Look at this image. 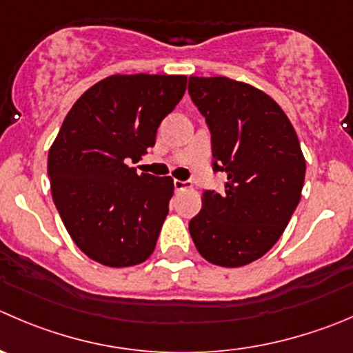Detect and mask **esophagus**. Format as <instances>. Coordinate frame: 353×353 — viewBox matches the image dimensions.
Segmentation results:
<instances>
[{"instance_id": "34e87169", "label": "esophagus", "mask_w": 353, "mask_h": 353, "mask_svg": "<svg viewBox=\"0 0 353 353\" xmlns=\"http://www.w3.org/2000/svg\"><path fill=\"white\" fill-rule=\"evenodd\" d=\"M188 186H190V183H188V181H179V179H174V188H176L177 191L184 190V188H188Z\"/></svg>"}]
</instances>
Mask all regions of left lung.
Masks as SVG:
<instances>
[{"label": "left lung", "instance_id": "1", "mask_svg": "<svg viewBox=\"0 0 353 353\" xmlns=\"http://www.w3.org/2000/svg\"><path fill=\"white\" fill-rule=\"evenodd\" d=\"M188 93L212 134L222 193L203 191L190 221L200 255L221 268L260 259L285 232L305 179V159L292 122L269 94L229 77H194Z\"/></svg>", "mask_w": 353, "mask_h": 353}]
</instances>
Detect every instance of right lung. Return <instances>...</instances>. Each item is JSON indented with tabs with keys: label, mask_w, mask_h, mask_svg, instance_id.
<instances>
[{
	"label": "right lung",
	"mask_w": 353,
	"mask_h": 353,
	"mask_svg": "<svg viewBox=\"0 0 353 353\" xmlns=\"http://www.w3.org/2000/svg\"><path fill=\"white\" fill-rule=\"evenodd\" d=\"M186 82V75H110L65 117L48 153L51 196L70 238L94 262L131 268L155 250L174 181L128 163L155 145Z\"/></svg>",
	"instance_id": "obj_1"
}]
</instances>
